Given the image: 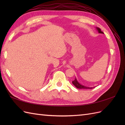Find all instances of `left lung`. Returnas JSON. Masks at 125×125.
Wrapping results in <instances>:
<instances>
[{"mask_svg":"<svg viewBox=\"0 0 125 125\" xmlns=\"http://www.w3.org/2000/svg\"><path fill=\"white\" fill-rule=\"evenodd\" d=\"M96 29H97V31H98V32H99L100 33H102V34H103V32H102V31H101V29L100 28H96ZM72 83H73V84L77 88H78V89H93V88H94V87H93V88H90V87H86V86H83V85H81V84H80V83H79L77 81V79L76 78H75V79L74 80H73V82H72Z\"/></svg>","mask_w":125,"mask_h":125,"instance_id":"left-lung-1","label":"left lung"}]
</instances>
